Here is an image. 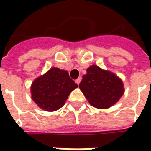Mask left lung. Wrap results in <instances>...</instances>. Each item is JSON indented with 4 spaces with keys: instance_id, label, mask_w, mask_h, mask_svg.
Returning a JSON list of instances; mask_svg holds the SVG:
<instances>
[{
    "instance_id": "1",
    "label": "left lung",
    "mask_w": 151,
    "mask_h": 151,
    "mask_svg": "<svg viewBox=\"0 0 151 151\" xmlns=\"http://www.w3.org/2000/svg\"><path fill=\"white\" fill-rule=\"evenodd\" d=\"M70 76L66 70L58 67L51 68L32 82V100L47 111H55L62 108L69 94L78 87Z\"/></svg>"
}]
</instances>
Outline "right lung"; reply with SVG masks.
<instances>
[{
	"instance_id": "add662e5",
	"label": "right lung",
	"mask_w": 151,
	"mask_h": 151,
	"mask_svg": "<svg viewBox=\"0 0 151 151\" xmlns=\"http://www.w3.org/2000/svg\"><path fill=\"white\" fill-rule=\"evenodd\" d=\"M79 88L90 104L99 109H107L120 100L124 94L122 81L111 73H105L95 65L86 69Z\"/></svg>"
}]
</instances>
